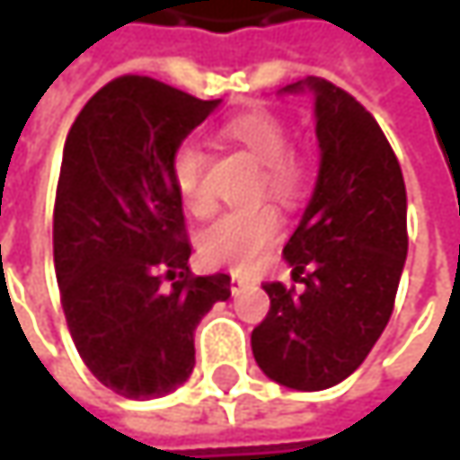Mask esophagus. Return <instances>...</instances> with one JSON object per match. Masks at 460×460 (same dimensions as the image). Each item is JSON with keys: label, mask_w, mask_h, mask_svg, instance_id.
I'll use <instances>...</instances> for the list:
<instances>
[{"label": "esophagus", "mask_w": 460, "mask_h": 460, "mask_svg": "<svg viewBox=\"0 0 460 460\" xmlns=\"http://www.w3.org/2000/svg\"><path fill=\"white\" fill-rule=\"evenodd\" d=\"M247 285H252L247 277H242V274H231V293H239L242 288H247Z\"/></svg>", "instance_id": "obj_1"}]
</instances>
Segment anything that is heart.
I'll list each match as a JSON object with an SVG mask.
<instances>
[{"mask_svg": "<svg viewBox=\"0 0 460 460\" xmlns=\"http://www.w3.org/2000/svg\"><path fill=\"white\" fill-rule=\"evenodd\" d=\"M224 138L263 164L258 194H266L282 208H293L304 197L306 167L290 151V130L277 114L266 109L242 111L224 125ZM170 175L191 216L208 218L216 210V199L208 189V154L194 140H183L172 151ZM279 216L271 208L234 210L202 231L199 252L210 266L250 271L266 258L269 247L279 239Z\"/></svg>", "mask_w": 460, "mask_h": 460, "instance_id": "heart-1", "label": "heart"}]
</instances>
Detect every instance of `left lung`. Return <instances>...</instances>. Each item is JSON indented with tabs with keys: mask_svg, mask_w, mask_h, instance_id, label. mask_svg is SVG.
Wrapping results in <instances>:
<instances>
[{
	"mask_svg": "<svg viewBox=\"0 0 460 460\" xmlns=\"http://www.w3.org/2000/svg\"><path fill=\"white\" fill-rule=\"evenodd\" d=\"M279 95H312L320 172L282 250L304 288L263 282L271 306L250 343L266 378L322 392L365 362L392 317L408 258V194L389 140L349 93L306 76Z\"/></svg>",
	"mask_w": 460,
	"mask_h": 460,
	"instance_id": "8db88e82",
	"label": "left lung"
}]
</instances>
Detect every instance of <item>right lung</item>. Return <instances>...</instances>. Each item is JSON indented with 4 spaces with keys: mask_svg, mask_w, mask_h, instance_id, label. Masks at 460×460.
I'll return each instance as SVG.
<instances>
[{
    "mask_svg": "<svg viewBox=\"0 0 460 460\" xmlns=\"http://www.w3.org/2000/svg\"><path fill=\"white\" fill-rule=\"evenodd\" d=\"M218 106L151 76H119L87 101L63 146L52 218L63 314L90 373L130 400L189 381L194 330L231 296L229 274H189L170 175L172 151Z\"/></svg>",
    "mask_w": 460,
    "mask_h": 460,
    "instance_id": "obj_1",
    "label": "right lung"
}]
</instances>
